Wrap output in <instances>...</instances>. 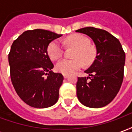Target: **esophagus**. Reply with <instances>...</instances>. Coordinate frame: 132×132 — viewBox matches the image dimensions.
<instances>
[{
	"mask_svg": "<svg viewBox=\"0 0 132 132\" xmlns=\"http://www.w3.org/2000/svg\"><path fill=\"white\" fill-rule=\"evenodd\" d=\"M68 76H69L67 74H63V78H67Z\"/></svg>",
	"mask_w": 132,
	"mask_h": 132,
	"instance_id": "obj_1",
	"label": "esophagus"
}]
</instances>
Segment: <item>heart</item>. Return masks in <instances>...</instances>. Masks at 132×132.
Returning a JSON list of instances; mask_svg holds the SVG:
<instances>
[{"instance_id": "b5f03b06", "label": "heart", "mask_w": 132, "mask_h": 132, "mask_svg": "<svg viewBox=\"0 0 132 132\" xmlns=\"http://www.w3.org/2000/svg\"><path fill=\"white\" fill-rule=\"evenodd\" d=\"M65 42L67 44L76 47L73 59H64L60 61L56 66L58 71L63 74H71L82 68L83 62L86 65L91 64L95 57V49L90 44L88 38L80 34H74L66 37ZM47 53L51 59L56 61L63 54V47L59 41L54 40L49 44Z\"/></svg>"}]
</instances>
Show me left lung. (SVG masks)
I'll use <instances>...</instances> for the list:
<instances>
[{"instance_id": "obj_1", "label": "left lung", "mask_w": 132, "mask_h": 132, "mask_svg": "<svg viewBox=\"0 0 132 132\" xmlns=\"http://www.w3.org/2000/svg\"><path fill=\"white\" fill-rule=\"evenodd\" d=\"M76 32L89 36L97 50L93 63L84 71L88 77L78 78V99L88 108L105 107L112 101L121 88L125 53L119 41L105 30L88 27Z\"/></svg>"}]
</instances>
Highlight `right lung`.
Masks as SVG:
<instances>
[{"instance_id": "1", "label": "right lung", "mask_w": 132, "mask_h": 132, "mask_svg": "<svg viewBox=\"0 0 132 132\" xmlns=\"http://www.w3.org/2000/svg\"><path fill=\"white\" fill-rule=\"evenodd\" d=\"M61 36L41 29L27 30L11 46L8 54L11 81L19 97L32 108H49L59 100L63 76L52 71L54 64L47 48Z\"/></svg>"}]
</instances>
